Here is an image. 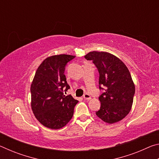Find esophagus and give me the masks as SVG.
<instances>
[{"label": "esophagus", "mask_w": 159, "mask_h": 159, "mask_svg": "<svg viewBox=\"0 0 159 159\" xmlns=\"http://www.w3.org/2000/svg\"><path fill=\"white\" fill-rule=\"evenodd\" d=\"M83 98H84V99H86V100H90V99H91V97L90 96L89 94L85 93V95H83Z\"/></svg>", "instance_id": "esophagus-1"}]
</instances>
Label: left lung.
Here are the masks:
<instances>
[{
	"mask_svg": "<svg viewBox=\"0 0 159 159\" xmlns=\"http://www.w3.org/2000/svg\"><path fill=\"white\" fill-rule=\"evenodd\" d=\"M98 69L100 109L96 115L103 121L114 123L130 112L135 92L134 85L127 66L116 56L106 52H90L85 55Z\"/></svg>",
	"mask_w": 159,
	"mask_h": 159,
	"instance_id": "obj_1",
	"label": "left lung"
}]
</instances>
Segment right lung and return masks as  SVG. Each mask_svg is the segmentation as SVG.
Here are the masks:
<instances>
[{"mask_svg":"<svg viewBox=\"0 0 159 159\" xmlns=\"http://www.w3.org/2000/svg\"><path fill=\"white\" fill-rule=\"evenodd\" d=\"M75 56H51L43 61L35 74L31 85V109L37 120L51 129L65 126L74 115L79 101L71 95L65 96L70 86L64 71L67 63Z\"/></svg>","mask_w":159,"mask_h":159,"instance_id":"1","label":"right lung"}]
</instances>
